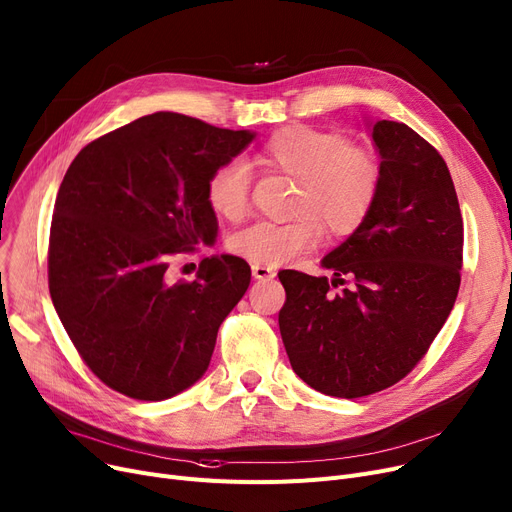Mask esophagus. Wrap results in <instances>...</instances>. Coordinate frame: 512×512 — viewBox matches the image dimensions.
Here are the masks:
<instances>
[{"instance_id": "obj_1", "label": "esophagus", "mask_w": 512, "mask_h": 512, "mask_svg": "<svg viewBox=\"0 0 512 512\" xmlns=\"http://www.w3.org/2000/svg\"><path fill=\"white\" fill-rule=\"evenodd\" d=\"M252 275L258 281H271L277 275V269H273V266H264V264H254Z\"/></svg>"}]
</instances>
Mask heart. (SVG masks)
Wrapping results in <instances>:
<instances>
[{
    "instance_id": "b5f03b06",
    "label": "heart",
    "mask_w": 512,
    "mask_h": 512,
    "mask_svg": "<svg viewBox=\"0 0 512 512\" xmlns=\"http://www.w3.org/2000/svg\"><path fill=\"white\" fill-rule=\"evenodd\" d=\"M260 162L298 181L296 210L289 223L258 221L237 231L231 250L254 264L277 266L314 248L323 235L352 233L371 212L381 189V162L367 145L350 143L339 131L291 125L264 143ZM210 208L237 221L250 200V168L231 160L208 177Z\"/></svg>"
}]
</instances>
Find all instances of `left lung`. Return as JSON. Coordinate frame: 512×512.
Returning <instances> with one entry per match:
<instances>
[{
  "mask_svg": "<svg viewBox=\"0 0 512 512\" xmlns=\"http://www.w3.org/2000/svg\"><path fill=\"white\" fill-rule=\"evenodd\" d=\"M373 141L379 196L323 258L333 279L279 273L287 296L279 329L291 369L316 392L348 400L392 387L417 367L460 287L462 216L444 158L396 120H377Z\"/></svg>",
  "mask_w": 512,
  "mask_h": 512,
  "instance_id": "8db88e82",
  "label": "left lung"
}]
</instances>
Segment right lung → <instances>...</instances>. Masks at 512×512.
Segmentation results:
<instances>
[{"mask_svg":"<svg viewBox=\"0 0 512 512\" xmlns=\"http://www.w3.org/2000/svg\"><path fill=\"white\" fill-rule=\"evenodd\" d=\"M252 139L156 112L87 143L68 166L47 250L50 294L79 356L114 392L158 402L206 373L250 264L212 256L196 281L168 283V258L216 239L208 177Z\"/></svg>","mask_w":512,"mask_h":512,"instance_id":"1","label":"right lung"}]
</instances>
